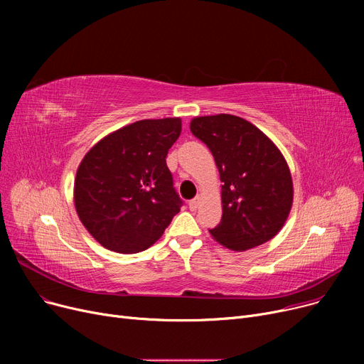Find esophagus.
I'll return each mask as SVG.
<instances>
[{"label":"esophagus","mask_w":364,"mask_h":364,"mask_svg":"<svg viewBox=\"0 0 364 364\" xmlns=\"http://www.w3.org/2000/svg\"><path fill=\"white\" fill-rule=\"evenodd\" d=\"M199 203H200V198H195V199H192V200L188 202V208L192 209V211H195V209H198Z\"/></svg>","instance_id":"34e87169"}]
</instances>
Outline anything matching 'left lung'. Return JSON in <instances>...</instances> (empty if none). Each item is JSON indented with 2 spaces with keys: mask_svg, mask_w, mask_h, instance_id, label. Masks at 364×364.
<instances>
[{
  "mask_svg": "<svg viewBox=\"0 0 364 364\" xmlns=\"http://www.w3.org/2000/svg\"><path fill=\"white\" fill-rule=\"evenodd\" d=\"M190 129L211 150L223 183V218L209 233L236 252L272 240L294 202L292 176L279 147L254 124L228 113L196 117Z\"/></svg>",
  "mask_w": 364,
  "mask_h": 364,
  "instance_id": "left-lung-1",
  "label": "left lung"
}]
</instances>
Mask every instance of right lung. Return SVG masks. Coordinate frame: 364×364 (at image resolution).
<instances>
[{"label":"right lung","mask_w":364,"mask_h":364,"mask_svg":"<svg viewBox=\"0 0 364 364\" xmlns=\"http://www.w3.org/2000/svg\"><path fill=\"white\" fill-rule=\"evenodd\" d=\"M180 134V118L143 119L107 134L87 151L76 171L73 202L88 233L106 250H147L180 211L165 161Z\"/></svg>","instance_id":"add662e5"}]
</instances>
